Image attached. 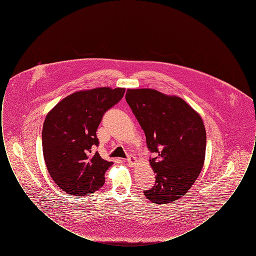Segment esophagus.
<instances>
[{
    "mask_svg": "<svg viewBox=\"0 0 256 256\" xmlns=\"http://www.w3.org/2000/svg\"><path fill=\"white\" fill-rule=\"evenodd\" d=\"M126 161H128V163L130 166H134V165L136 164L137 159L134 158V156H128V158L126 159Z\"/></svg>",
    "mask_w": 256,
    "mask_h": 256,
    "instance_id": "34e87169",
    "label": "esophagus"
}]
</instances>
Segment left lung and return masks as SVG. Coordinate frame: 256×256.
I'll use <instances>...</instances> for the list:
<instances>
[{
    "label": "left lung",
    "instance_id": "1",
    "mask_svg": "<svg viewBox=\"0 0 256 256\" xmlns=\"http://www.w3.org/2000/svg\"><path fill=\"white\" fill-rule=\"evenodd\" d=\"M126 100L156 154L150 158L156 184L144 195L158 204L178 200L204 167L206 132L202 117L182 98L154 89H128Z\"/></svg>",
    "mask_w": 256,
    "mask_h": 256
}]
</instances>
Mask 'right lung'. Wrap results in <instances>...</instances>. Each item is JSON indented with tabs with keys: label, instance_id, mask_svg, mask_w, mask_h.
Returning a JSON list of instances; mask_svg holds the SVG:
<instances>
[{
	"label": "right lung",
	"instance_id": "add662e5",
	"mask_svg": "<svg viewBox=\"0 0 256 256\" xmlns=\"http://www.w3.org/2000/svg\"><path fill=\"white\" fill-rule=\"evenodd\" d=\"M124 88L98 87L64 98L46 116L42 130L44 160L54 182L64 192L90 195L104 183L113 162L102 158L97 130L104 114L124 94Z\"/></svg>",
	"mask_w": 256,
	"mask_h": 256
}]
</instances>
